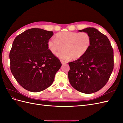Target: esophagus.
I'll return each instance as SVG.
<instances>
[{
  "instance_id": "esophagus-1",
  "label": "esophagus",
  "mask_w": 123,
  "mask_h": 123,
  "mask_svg": "<svg viewBox=\"0 0 123 123\" xmlns=\"http://www.w3.org/2000/svg\"><path fill=\"white\" fill-rule=\"evenodd\" d=\"M60 61H61V63H62V64H64L67 63V62H66V61H64V60H60Z\"/></svg>"
}]
</instances>
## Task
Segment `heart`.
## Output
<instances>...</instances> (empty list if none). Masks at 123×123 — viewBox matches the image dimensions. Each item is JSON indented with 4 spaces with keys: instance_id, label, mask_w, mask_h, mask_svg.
<instances>
[{
    "instance_id": "1",
    "label": "heart",
    "mask_w": 123,
    "mask_h": 123,
    "mask_svg": "<svg viewBox=\"0 0 123 123\" xmlns=\"http://www.w3.org/2000/svg\"><path fill=\"white\" fill-rule=\"evenodd\" d=\"M91 45V36L86 32L79 33L65 31L57 33L55 39L49 40L48 49L59 58L63 60H78L83 56Z\"/></svg>"
}]
</instances>
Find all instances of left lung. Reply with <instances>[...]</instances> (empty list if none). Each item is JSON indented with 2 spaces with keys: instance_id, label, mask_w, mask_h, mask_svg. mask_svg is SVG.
Segmentation results:
<instances>
[{
  "instance_id": "obj_1",
  "label": "left lung",
  "mask_w": 123,
  "mask_h": 123,
  "mask_svg": "<svg viewBox=\"0 0 123 123\" xmlns=\"http://www.w3.org/2000/svg\"><path fill=\"white\" fill-rule=\"evenodd\" d=\"M79 31L91 36V45L83 56L68 62V80L77 91L91 94L101 90L109 80L114 68L113 49L107 37L95 28Z\"/></svg>"
}]
</instances>
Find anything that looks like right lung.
Segmentation results:
<instances>
[{"label": "right lung", "instance_id": "obj_1", "mask_svg": "<svg viewBox=\"0 0 123 123\" xmlns=\"http://www.w3.org/2000/svg\"><path fill=\"white\" fill-rule=\"evenodd\" d=\"M53 35L52 31L32 28L14 40L9 54L10 70L25 89L39 92L52 84L62 65L48 49L47 42Z\"/></svg>", "mask_w": 123, "mask_h": 123}]
</instances>
